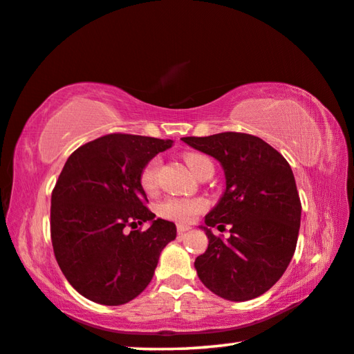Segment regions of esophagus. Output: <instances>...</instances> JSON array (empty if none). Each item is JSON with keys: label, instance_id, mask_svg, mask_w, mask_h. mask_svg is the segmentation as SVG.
<instances>
[{"label": "esophagus", "instance_id": "34e87169", "mask_svg": "<svg viewBox=\"0 0 354 354\" xmlns=\"http://www.w3.org/2000/svg\"><path fill=\"white\" fill-rule=\"evenodd\" d=\"M176 230H178V233H179V234H183V233H186V232H189V230H190V227H189V225H183V223H178V227H176Z\"/></svg>", "mask_w": 354, "mask_h": 354}]
</instances>
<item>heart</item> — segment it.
Returning <instances> with one entry per match:
<instances>
[{
    "instance_id": "b5f03b06",
    "label": "heart",
    "mask_w": 354,
    "mask_h": 354,
    "mask_svg": "<svg viewBox=\"0 0 354 354\" xmlns=\"http://www.w3.org/2000/svg\"><path fill=\"white\" fill-rule=\"evenodd\" d=\"M187 165L192 168L195 175H198L201 168L205 165L211 164L209 159H206L201 154H187L186 156ZM160 159L159 157H153V159L147 162V165L140 171V186L147 192H153L157 187V173H159ZM206 209V201L201 198H176L168 197L157 207V212L162 217L171 218L176 222H192L200 212Z\"/></svg>"
}]
</instances>
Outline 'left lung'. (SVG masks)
I'll return each mask as SVG.
<instances>
[{"label": "left lung", "mask_w": 354, "mask_h": 354, "mask_svg": "<svg viewBox=\"0 0 354 354\" xmlns=\"http://www.w3.org/2000/svg\"><path fill=\"white\" fill-rule=\"evenodd\" d=\"M214 157L225 173V192L205 217L209 244L195 258L201 282L228 301L258 298L282 277L293 258L301 225V200L285 157L261 138L241 132L184 137ZM230 225V238L212 226Z\"/></svg>", "instance_id": "8db88e82"}]
</instances>
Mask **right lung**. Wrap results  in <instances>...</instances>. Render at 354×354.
<instances>
[{"label":"right lung","instance_id":"add662e5","mask_svg":"<svg viewBox=\"0 0 354 354\" xmlns=\"http://www.w3.org/2000/svg\"><path fill=\"white\" fill-rule=\"evenodd\" d=\"M171 140L110 133L69 156L55 184L50 233L55 258L86 299L121 306L148 287L176 225L154 218L140 171ZM151 221L145 232L137 225ZM131 226V232L127 228Z\"/></svg>","mask_w":354,"mask_h":354}]
</instances>
